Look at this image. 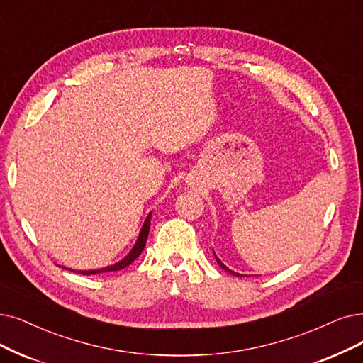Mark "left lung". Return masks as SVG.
<instances>
[{
	"label": "left lung",
	"instance_id": "1",
	"mask_svg": "<svg viewBox=\"0 0 363 363\" xmlns=\"http://www.w3.org/2000/svg\"><path fill=\"white\" fill-rule=\"evenodd\" d=\"M213 253H214V252H213ZM214 257H216V260H217V264H219V265H220V267H222V268H223V269H225V271H228V272H230V274H232V275H237V277H242V274H238V272H235V271H232V269H229V268H228V267H226V265H225V264H222V260H220V259H219V257H217V256H216V255H214Z\"/></svg>",
	"mask_w": 363,
	"mask_h": 363
}]
</instances>
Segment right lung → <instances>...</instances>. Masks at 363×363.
I'll use <instances>...</instances> for the list:
<instances>
[{"mask_svg":"<svg viewBox=\"0 0 363 363\" xmlns=\"http://www.w3.org/2000/svg\"><path fill=\"white\" fill-rule=\"evenodd\" d=\"M150 219H152V213L147 214L146 220H144L143 226H141V230H140V235L134 244V247L131 249V252H129L122 260H119V262H116L114 265H108V267H104V268H98V269H88V271H76L82 275H92V274H99V272H107V271H119V269H123L125 267L131 265L134 260L141 255L144 245H146V241H147V235H149V230H150ZM65 268V267H62ZM68 269V268H65ZM69 271H74V269H69Z\"/></svg>","mask_w":363,"mask_h":363,"instance_id":"obj_1","label":"right lung"}]
</instances>
